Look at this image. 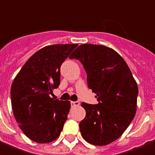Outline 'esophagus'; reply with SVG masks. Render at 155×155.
I'll return each instance as SVG.
<instances>
[{
  "label": "esophagus",
  "instance_id": "1",
  "mask_svg": "<svg viewBox=\"0 0 155 155\" xmlns=\"http://www.w3.org/2000/svg\"><path fill=\"white\" fill-rule=\"evenodd\" d=\"M71 107H77L80 105V103H79V102H74V101H71Z\"/></svg>",
  "mask_w": 155,
  "mask_h": 155
}]
</instances>
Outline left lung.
I'll list each match as a JSON object with an SVG mask.
<instances>
[{
	"label": "left lung",
	"instance_id": "8db88e82",
	"mask_svg": "<svg viewBox=\"0 0 155 155\" xmlns=\"http://www.w3.org/2000/svg\"><path fill=\"white\" fill-rule=\"evenodd\" d=\"M70 58L81 61L87 73L88 86L98 104L82 103L86 116L80 122L81 136L94 145L115 141L135 117L138 86L124 59L104 45L82 44Z\"/></svg>",
	"mask_w": 155,
	"mask_h": 155
}]
</instances>
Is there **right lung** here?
<instances>
[{"mask_svg":"<svg viewBox=\"0 0 155 155\" xmlns=\"http://www.w3.org/2000/svg\"><path fill=\"white\" fill-rule=\"evenodd\" d=\"M78 44H54L36 51L16 74L10 89L11 105L19 128L31 140H57L67 120L70 101L50 97L60 84V68Z\"/></svg>","mask_w":155,"mask_h":155,"instance_id":"obj_1","label":"right lung"}]
</instances>
